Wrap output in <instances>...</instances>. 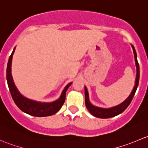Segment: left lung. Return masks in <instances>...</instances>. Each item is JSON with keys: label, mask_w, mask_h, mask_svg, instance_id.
Masks as SVG:
<instances>
[{"label": "left lung", "mask_w": 148, "mask_h": 148, "mask_svg": "<svg viewBox=\"0 0 148 148\" xmlns=\"http://www.w3.org/2000/svg\"><path fill=\"white\" fill-rule=\"evenodd\" d=\"M132 46V49H133L134 56H135V66H136V79H135V84L134 86L133 89H132V92L130 93V96L124 101L123 102L121 103L119 105L115 106V107H111V108L105 109V108H101V107H96V106L93 105L89 99V93H88V90L86 89V86H84V94H85V104L87 108L88 111L91 113L93 116L96 117H99V118L106 119V118H110V117H113L114 116H117L118 114H121L123 112L127 107L130 105V102H132V99L133 98L134 95H135V92L137 90V88L139 84V79H140V68H139V64L138 62V59H137V53L136 51H135V47Z\"/></svg>", "instance_id": "1"}]
</instances>
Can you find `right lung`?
<instances>
[{"mask_svg": "<svg viewBox=\"0 0 148 148\" xmlns=\"http://www.w3.org/2000/svg\"><path fill=\"white\" fill-rule=\"evenodd\" d=\"M15 49H16V47L13 49V52H12L9 59H8L6 70L7 82H8L10 95H11L15 104L23 112L30 114V115L35 116V117H46V116H50L52 115V114H56L62 108V105L64 103L66 99V90L69 87L70 85L72 84V82L68 84L65 86L60 97L57 100L54 101L53 102H37V101L31 100V99L25 97L18 90L16 85H15L14 82H13V77H12V58H13V54L15 51Z\"/></svg>", "mask_w": 148, "mask_h": 148, "instance_id": "add662e5", "label": "right lung"}]
</instances>
